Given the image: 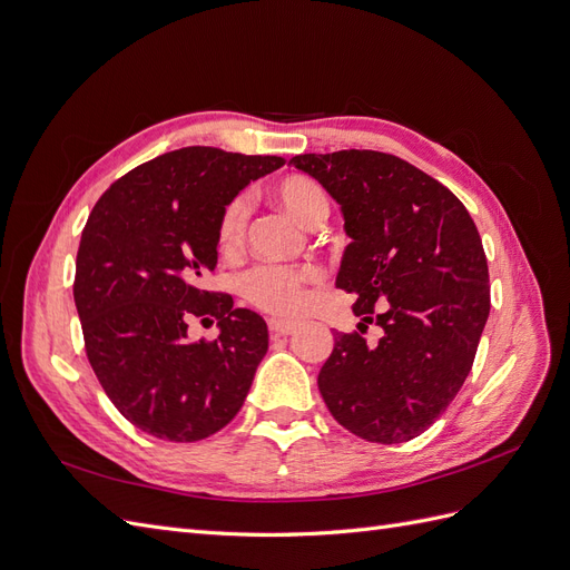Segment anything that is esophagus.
Segmentation results:
<instances>
[{
    "label": "esophagus",
    "mask_w": 570,
    "mask_h": 570,
    "mask_svg": "<svg viewBox=\"0 0 570 570\" xmlns=\"http://www.w3.org/2000/svg\"><path fill=\"white\" fill-rule=\"evenodd\" d=\"M299 327V321H287V318H268V331L273 335H292Z\"/></svg>",
    "instance_id": "1"
}]
</instances>
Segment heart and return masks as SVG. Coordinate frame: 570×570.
Listing matches in <instances>:
<instances>
[{"mask_svg": "<svg viewBox=\"0 0 570 570\" xmlns=\"http://www.w3.org/2000/svg\"><path fill=\"white\" fill-rule=\"evenodd\" d=\"M273 195L285 209L302 220L304 226H321L331 214V197L325 187L312 176H285L273 187ZM247 235V202L233 197L220 209L216 223V243L223 254H237L245 245ZM321 281L316 266H278L258 264L243 273L239 278V295L247 304L262 308L268 314L289 316L297 314L306 304L308 285Z\"/></svg>", "mask_w": 570, "mask_h": 570, "instance_id": "1", "label": "heart"}]
</instances>
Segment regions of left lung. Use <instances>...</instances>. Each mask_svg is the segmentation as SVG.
Listing matches in <instances>:
<instances>
[{
  "label": "left lung",
  "instance_id": "1",
  "mask_svg": "<svg viewBox=\"0 0 570 570\" xmlns=\"http://www.w3.org/2000/svg\"><path fill=\"white\" fill-rule=\"evenodd\" d=\"M331 193L352 245L337 287L383 327L375 347L337 333L318 373L333 419L366 442L419 438L459 394L490 316V273L471 214L421 168L373 149L289 159Z\"/></svg>",
  "mask_w": 570,
  "mask_h": 570
}]
</instances>
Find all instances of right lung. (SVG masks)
<instances>
[{"label":"right lung","instance_id":"right-lung-1","mask_svg":"<svg viewBox=\"0 0 570 570\" xmlns=\"http://www.w3.org/2000/svg\"><path fill=\"white\" fill-rule=\"evenodd\" d=\"M283 164L183 147L118 178L85 223L73 283L85 354L120 416L151 438L199 442L245 402L266 323L202 283L216 268L223 206ZM193 317L218 320L222 335L189 343Z\"/></svg>","mask_w":570,"mask_h":570}]
</instances>
